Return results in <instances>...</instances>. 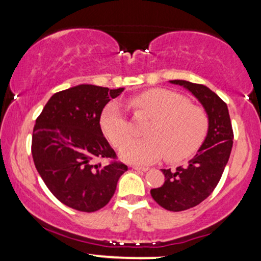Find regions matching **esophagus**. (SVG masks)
Instances as JSON below:
<instances>
[{
  "mask_svg": "<svg viewBox=\"0 0 261 261\" xmlns=\"http://www.w3.org/2000/svg\"><path fill=\"white\" fill-rule=\"evenodd\" d=\"M133 168L135 170H140V172H147V170H148L147 167H140V166H134Z\"/></svg>",
  "mask_w": 261,
  "mask_h": 261,
  "instance_id": "1",
  "label": "esophagus"
}]
</instances>
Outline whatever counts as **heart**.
Here are the masks:
<instances>
[{
    "label": "heart",
    "instance_id": "obj_1",
    "mask_svg": "<svg viewBox=\"0 0 261 261\" xmlns=\"http://www.w3.org/2000/svg\"><path fill=\"white\" fill-rule=\"evenodd\" d=\"M135 112L152 118L146 139L130 140V121L116 103H109L100 115V127L113 145L121 146V160L134 164H149L166 155L179 162L197 151L207 133V115L202 108L193 106L184 95L154 88L133 98Z\"/></svg>",
    "mask_w": 261,
    "mask_h": 261
}]
</instances>
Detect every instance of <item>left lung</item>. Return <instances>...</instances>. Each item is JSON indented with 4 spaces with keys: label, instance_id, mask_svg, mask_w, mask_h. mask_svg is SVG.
<instances>
[{
    "label": "left lung",
    "instance_id": "left-lung-1",
    "mask_svg": "<svg viewBox=\"0 0 261 261\" xmlns=\"http://www.w3.org/2000/svg\"><path fill=\"white\" fill-rule=\"evenodd\" d=\"M169 83L190 92L200 101L208 120L205 140L188 166L175 170L162 169L163 185L151 190L158 205L178 212L199 205L216 188L229 160L233 131L227 104L208 87L184 80H173Z\"/></svg>",
    "mask_w": 261,
    "mask_h": 261
}]
</instances>
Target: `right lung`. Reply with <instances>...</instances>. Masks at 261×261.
<instances>
[{
    "instance_id": "right-lung-1",
    "label": "right lung",
    "mask_w": 261,
    "mask_h": 261,
    "mask_svg": "<svg viewBox=\"0 0 261 261\" xmlns=\"http://www.w3.org/2000/svg\"><path fill=\"white\" fill-rule=\"evenodd\" d=\"M125 88L79 85L47 100L33 130L35 168L56 199L68 207L94 212L110 201L122 163H97L115 158L100 128L104 107Z\"/></svg>"
}]
</instances>
